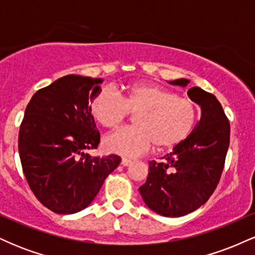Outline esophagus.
Masks as SVG:
<instances>
[{
	"label": "esophagus",
	"mask_w": 255,
	"mask_h": 255,
	"mask_svg": "<svg viewBox=\"0 0 255 255\" xmlns=\"http://www.w3.org/2000/svg\"><path fill=\"white\" fill-rule=\"evenodd\" d=\"M121 164L124 166H128L131 164V159H128V158H122L121 160Z\"/></svg>",
	"instance_id": "1"
}]
</instances>
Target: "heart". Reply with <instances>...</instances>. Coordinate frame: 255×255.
Here are the masks:
<instances>
[{
    "label": "heart",
    "instance_id": "b5f03b06",
    "mask_svg": "<svg viewBox=\"0 0 255 255\" xmlns=\"http://www.w3.org/2000/svg\"><path fill=\"white\" fill-rule=\"evenodd\" d=\"M91 113L105 128L116 127L128 114H135V126L116 129L103 140L105 150L124 157L145 153L152 144L159 150L180 144L197 120V107L191 98L151 83L129 85L121 97L103 89L91 102Z\"/></svg>",
    "mask_w": 255,
    "mask_h": 255
}]
</instances>
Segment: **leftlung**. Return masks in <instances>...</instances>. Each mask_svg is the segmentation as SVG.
<instances>
[{
    "label": "left lung",
    "instance_id": "8db88e82",
    "mask_svg": "<svg viewBox=\"0 0 255 255\" xmlns=\"http://www.w3.org/2000/svg\"><path fill=\"white\" fill-rule=\"evenodd\" d=\"M169 83L187 86L189 80ZM187 93L201 108L200 121L162 162H148L147 180L139 188L147 207L165 217H181L209 200L221 180L229 147L230 124L218 99L200 87Z\"/></svg>",
    "mask_w": 255,
    "mask_h": 255
}]
</instances>
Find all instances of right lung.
<instances>
[{"instance_id":"add662e5","label":"right lung","mask_w":255,"mask_h":255,"mask_svg":"<svg viewBox=\"0 0 255 255\" xmlns=\"http://www.w3.org/2000/svg\"><path fill=\"white\" fill-rule=\"evenodd\" d=\"M99 78L69 74L38 90L19 130V154L26 181L52 212L71 215L92 203L121 162L116 154L91 157L99 131L91 102L101 92Z\"/></svg>"}]
</instances>
